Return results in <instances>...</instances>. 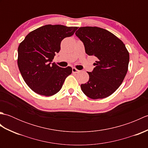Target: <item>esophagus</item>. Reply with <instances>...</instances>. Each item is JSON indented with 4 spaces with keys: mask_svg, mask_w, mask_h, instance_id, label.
<instances>
[{
    "mask_svg": "<svg viewBox=\"0 0 148 148\" xmlns=\"http://www.w3.org/2000/svg\"><path fill=\"white\" fill-rule=\"evenodd\" d=\"M72 72H73V73H78V72H79V70H77V69H76V68H74V67L72 69Z\"/></svg>",
    "mask_w": 148,
    "mask_h": 148,
    "instance_id": "1",
    "label": "esophagus"
}]
</instances>
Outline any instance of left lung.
<instances>
[{
  "instance_id": "1",
  "label": "left lung",
  "mask_w": 148,
  "mask_h": 148,
  "mask_svg": "<svg viewBox=\"0 0 148 148\" xmlns=\"http://www.w3.org/2000/svg\"><path fill=\"white\" fill-rule=\"evenodd\" d=\"M75 34L83 42L86 54L97 58L95 67L88 72L89 81L81 84V90L92 99L112 95L128 71L129 53L124 43L108 30L97 27H80Z\"/></svg>"
}]
</instances>
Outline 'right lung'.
<instances>
[{"label": "right lung", "mask_w": 148, "mask_h": 148, "mask_svg": "<svg viewBox=\"0 0 148 148\" xmlns=\"http://www.w3.org/2000/svg\"><path fill=\"white\" fill-rule=\"evenodd\" d=\"M76 27L46 25L30 32L18 46V65L31 90L40 95L51 96L61 90L72 68H62L52 63L60 43L73 35Z\"/></svg>", "instance_id": "right-lung-1"}]
</instances>
